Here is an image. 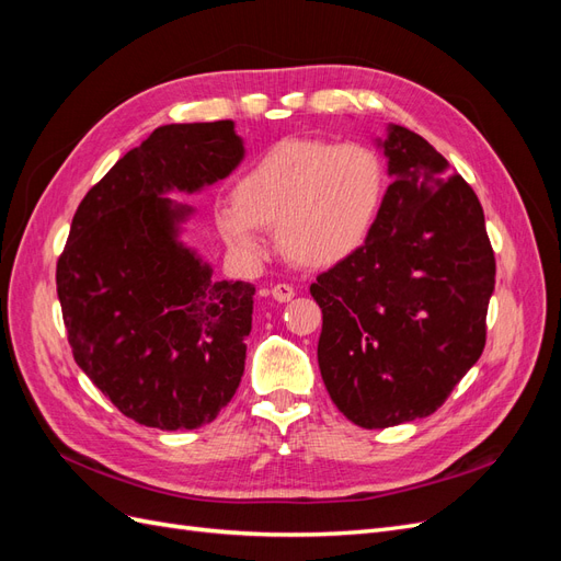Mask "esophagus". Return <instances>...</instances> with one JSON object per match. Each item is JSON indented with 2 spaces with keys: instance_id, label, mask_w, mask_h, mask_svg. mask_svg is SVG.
Returning <instances> with one entry per match:
<instances>
[{
  "instance_id": "obj_1",
  "label": "esophagus",
  "mask_w": 561,
  "mask_h": 561,
  "mask_svg": "<svg viewBox=\"0 0 561 561\" xmlns=\"http://www.w3.org/2000/svg\"><path fill=\"white\" fill-rule=\"evenodd\" d=\"M271 295H274L276 301H290L295 297V287L287 283H276L274 287H271Z\"/></svg>"
}]
</instances>
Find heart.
Listing matches in <instances>:
<instances>
[{
	"label": "heart",
	"mask_w": 561,
	"mask_h": 561,
	"mask_svg": "<svg viewBox=\"0 0 561 561\" xmlns=\"http://www.w3.org/2000/svg\"><path fill=\"white\" fill-rule=\"evenodd\" d=\"M386 168L360 142L290 138L268 147L217 210V229L241 257H260L262 229H276L290 262L328 268L360 250L377 222Z\"/></svg>",
	"instance_id": "heart-1"
}]
</instances>
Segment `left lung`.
<instances>
[{
  "label": "left lung",
  "mask_w": 561,
  "mask_h": 561,
  "mask_svg": "<svg viewBox=\"0 0 561 561\" xmlns=\"http://www.w3.org/2000/svg\"><path fill=\"white\" fill-rule=\"evenodd\" d=\"M388 184L348 260L311 283L318 365L336 410L360 428L431 416L480 360L496 260L472 186L404 126L381 142Z\"/></svg>",
  "instance_id": "obj_1"
}]
</instances>
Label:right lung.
<instances>
[{
    "label": "right lung",
    "instance_id": "right-lung-1",
    "mask_svg": "<svg viewBox=\"0 0 561 561\" xmlns=\"http://www.w3.org/2000/svg\"><path fill=\"white\" fill-rule=\"evenodd\" d=\"M233 122L168 124L91 186L56 268L77 365L124 416L192 431L241 383L254 287L213 280L178 241L192 213L165 192H198L243 159Z\"/></svg>",
    "mask_w": 561,
    "mask_h": 561
}]
</instances>
